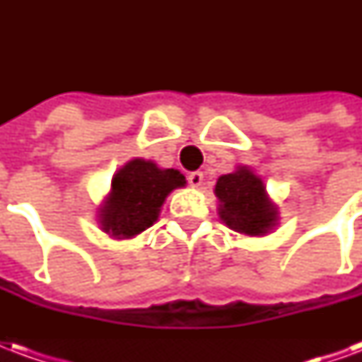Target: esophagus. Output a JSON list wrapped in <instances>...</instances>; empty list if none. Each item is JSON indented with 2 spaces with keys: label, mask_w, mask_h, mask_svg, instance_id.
<instances>
[{
  "label": "esophagus",
  "mask_w": 362,
  "mask_h": 362,
  "mask_svg": "<svg viewBox=\"0 0 362 362\" xmlns=\"http://www.w3.org/2000/svg\"><path fill=\"white\" fill-rule=\"evenodd\" d=\"M188 182L192 188H199L204 184V173H192L188 176Z\"/></svg>",
  "instance_id": "obj_1"
}]
</instances>
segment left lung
<instances>
[{"instance_id": "left-lung-1", "label": "left lung", "mask_w": 362, "mask_h": 362, "mask_svg": "<svg viewBox=\"0 0 362 362\" xmlns=\"http://www.w3.org/2000/svg\"><path fill=\"white\" fill-rule=\"evenodd\" d=\"M217 213L235 233L264 236L279 221L277 205L266 192V184L248 166H236L235 173L223 174L215 184Z\"/></svg>"}]
</instances>
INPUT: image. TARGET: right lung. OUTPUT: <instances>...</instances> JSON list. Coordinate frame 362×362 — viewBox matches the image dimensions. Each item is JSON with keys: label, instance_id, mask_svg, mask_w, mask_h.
I'll list each match as a JSON object with an SVG mask.
<instances>
[{"label": "right lung", "instance_id": "1", "mask_svg": "<svg viewBox=\"0 0 362 362\" xmlns=\"http://www.w3.org/2000/svg\"><path fill=\"white\" fill-rule=\"evenodd\" d=\"M182 186L186 176L180 170L134 158L114 174L110 194L98 207V225L112 238H134L158 219L166 196Z\"/></svg>", "mask_w": 362, "mask_h": 362}]
</instances>
